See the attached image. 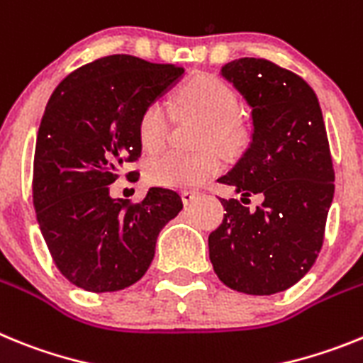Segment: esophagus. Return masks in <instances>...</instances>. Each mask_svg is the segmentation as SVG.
Instances as JSON below:
<instances>
[{
  "label": "esophagus",
  "mask_w": 363,
  "mask_h": 363,
  "mask_svg": "<svg viewBox=\"0 0 363 363\" xmlns=\"http://www.w3.org/2000/svg\"><path fill=\"white\" fill-rule=\"evenodd\" d=\"M199 195H201L199 190H184L182 191V201H184V204H190L194 203Z\"/></svg>",
  "instance_id": "esophagus-1"
}]
</instances>
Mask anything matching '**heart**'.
<instances>
[{
    "instance_id": "heart-1",
    "label": "heart",
    "mask_w": 363,
    "mask_h": 363,
    "mask_svg": "<svg viewBox=\"0 0 363 363\" xmlns=\"http://www.w3.org/2000/svg\"><path fill=\"white\" fill-rule=\"evenodd\" d=\"M182 111L203 116L206 125L201 131V144H219L238 150L247 138V125L235 113L238 96L230 84L208 72H199L186 82L177 93ZM137 135L150 153L162 150L168 143L169 111L160 100L144 107L137 121ZM225 157L217 147H203L195 153L168 151L146 162V179L151 184L168 188H191L212 179L223 169Z\"/></svg>"
}]
</instances>
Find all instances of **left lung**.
<instances>
[{
  "label": "left lung",
  "mask_w": 363,
  "mask_h": 363,
  "mask_svg": "<svg viewBox=\"0 0 363 363\" xmlns=\"http://www.w3.org/2000/svg\"><path fill=\"white\" fill-rule=\"evenodd\" d=\"M252 107L254 135L245 155L217 182L242 199H220L226 213L213 230L210 261L238 292L270 296L298 283L323 247L334 195L329 138L313 87L264 58L223 67ZM259 194L256 211L248 196Z\"/></svg>",
  "instance_id": "left-lung-1"
}]
</instances>
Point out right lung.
Masks as SVG:
<instances>
[{
    "label": "right lung",
    "instance_id": "1",
    "mask_svg": "<svg viewBox=\"0 0 363 363\" xmlns=\"http://www.w3.org/2000/svg\"><path fill=\"white\" fill-rule=\"evenodd\" d=\"M182 72L137 56H104L69 72L47 102L33 204L56 269L84 291L137 283L153 261L159 232L182 210L181 195L160 186L140 203L109 197L118 172L140 159L138 115Z\"/></svg>",
    "mask_w": 363,
    "mask_h": 363
}]
</instances>
